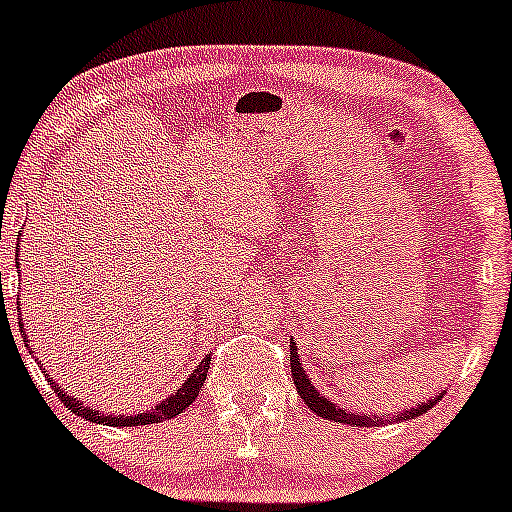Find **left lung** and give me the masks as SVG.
Listing matches in <instances>:
<instances>
[{
	"label": "left lung",
	"mask_w": 512,
	"mask_h": 512,
	"mask_svg": "<svg viewBox=\"0 0 512 512\" xmlns=\"http://www.w3.org/2000/svg\"><path fill=\"white\" fill-rule=\"evenodd\" d=\"M290 371H293V381H295V388H298V395L302 400H305V405L310 408L315 415L324 417V420H334V422H344V425H356V427H378V425H388V422H403V420H412V417L422 415V412H427L432 408L434 403H437L439 398L434 400H427L425 405H420V408H412V410H405V412H395L393 417H376V415H349V412H344L342 408H337V405L332 403V400H327L324 395H320L312 386L310 378L305 376V371H302L300 366V359H298V349H295V342L290 339Z\"/></svg>",
	"instance_id": "left-lung-1"
}]
</instances>
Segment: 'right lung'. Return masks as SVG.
Segmentation results:
<instances>
[{
    "mask_svg": "<svg viewBox=\"0 0 512 512\" xmlns=\"http://www.w3.org/2000/svg\"><path fill=\"white\" fill-rule=\"evenodd\" d=\"M16 249H19V246H16ZM19 327H21V332H24V322L19 320ZM24 342H29V339L24 337ZM210 354L205 356V359L200 361V366L195 368V371H192V376L188 378V381H185V386L178 390V393L175 395H170V398H166L163 400V403H158L156 408L153 410H148V412H144V415H129V417H114V415H104V412H100V410H90L87 408L85 403H82V400H78L75 398V395H68L65 393L63 388L60 386H56V383L51 381V388L56 390V395L60 398V403L65 405V408L68 410H73L75 415L78 417H85V420H90V422H104V425H109V427H139V425H153V422H163V420H170V417H175V415H180V412H183L185 408H190L192 405V400L197 398V395H200V390H202V383H205V378H207V371H210Z\"/></svg>",
    "mask_w": 512,
    "mask_h": 512,
    "instance_id": "right-lung-1",
    "label": "right lung"
}]
</instances>
